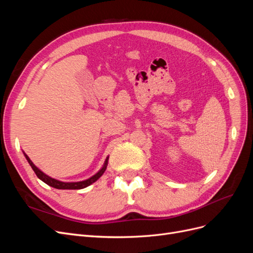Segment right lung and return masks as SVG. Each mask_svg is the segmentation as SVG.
I'll use <instances>...</instances> for the list:
<instances>
[{
  "mask_svg": "<svg viewBox=\"0 0 253 253\" xmlns=\"http://www.w3.org/2000/svg\"><path fill=\"white\" fill-rule=\"evenodd\" d=\"M24 155L27 159L28 164L30 165V167L33 168V170L35 171L36 175L39 177L42 181H44L45 183H47L48 186L52 187V188H56V189H62V190H77V189H83V188H86L87 186L91 185V183L95 182L97 179L100 178V176L104 173L105 169H106V166H108V160H109V157L105 159V163L103 165V167L101 168L100 171H98V173H96L94 176H91V177H89L88 179L86 180H83V181H77V182H64V181H60V180H57L55 178H51L49 177L48 175L44 174L41 170L38 169V168L33 164L32 160L29 159V157L25 154Z\"/></svg>",
  "mask_w": 253,
  "mask_h": 253,
  "instance_id": "add662e5",
  "label": "right lung"
}]
</instances>
